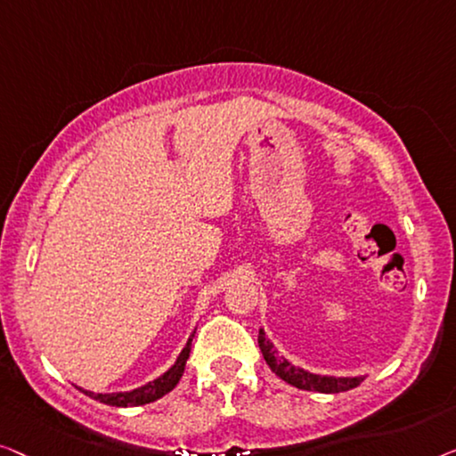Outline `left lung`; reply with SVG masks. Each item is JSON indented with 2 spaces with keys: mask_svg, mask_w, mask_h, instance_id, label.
<instances>
[{
  "mask_svg": "<svg viewBox=\"0 0 456 456\" xmlns=\"http://www.w3.org/2000/svg\"><path fill=\"white\" fill-rule=\"evenodd\" d=\"M258 347L265 355V362L268 363L274 374H277L281 380L291 384L295 388L301 390H312V393H324V395H335V393H345V390H351L359 387L363 382L365 376H329V374H314V371L301 368V365H295L289 359L281 355V351L274 347V343L266 337L265 329L258 330Z\"/></svg>",
  "mask_w": 456,
  "mask_h": 456,
  "instance_id": "obj_1",
  "label": "left lung"
}]
</instances>
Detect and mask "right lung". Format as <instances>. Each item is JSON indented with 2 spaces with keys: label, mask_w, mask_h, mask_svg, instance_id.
<instances>
[{
  "label": "right lung",
  "mask_w": 456,
  "mask_h": 456,
  "mask_svg": "<svg viewBox=\"0 0 456 456\" xmlns=\"http://www.w3.org/2000/svg\"><path fill=\"white\" fill-rule=\"evenodd\" d=\"M194 335H196V330L191 332L188 341H185L182 354H179L177 359H175V363H173L171 368L165 371V374L155 378L152 382H146L144 387L124 390V393H93V390H86L82 387H76V388L91 396V399L99 401V403H105V405H111V407L149 405V403L161 399V396H165L167 393H171V390L177 387V382L182 380L183 370H185V362H188L190 351H191V338H194Z\"/></svg>",
  "instance_id": "1"
}]
</instances>
